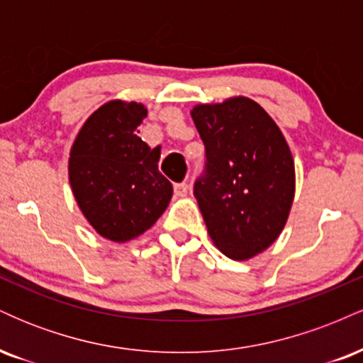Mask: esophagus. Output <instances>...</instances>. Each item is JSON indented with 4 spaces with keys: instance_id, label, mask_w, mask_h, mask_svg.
<instances>
[{
    "instance_id": "1",
    "label": "esophagus",
    "mask_w": 363,
    "mask_h": 363,
    "mask_svg": "<svg viewBox=\"0 0 363 363\" xmlns=\"http://www.w3.org/2000/svg\"><path fill=\"white\" fill-rule=\"evenodd\" d=\"M187 189H189L187 182H177V184H174V193H176V196H186Z\"/></svg>"
}]
</instances>
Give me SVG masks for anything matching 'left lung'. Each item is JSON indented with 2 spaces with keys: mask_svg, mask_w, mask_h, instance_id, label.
Returning a JSON list of instances; mask_svg holds the SVG:
<instances>
[{
  "mask_svg": "<svg viewBox=\"0 0 363 363\" xmlns=\"http://www.w3.org/2000/svg\"><path fill=\"white\" fill-rule=\"evenodd\" d=\"M205 145V170L194 198L208 234L230 259L269 247L285 227L295 167L280 128L259 104L234 97L191 111Z\"/></svg>",
  "mask_w": 363,
  "mask_h": 363,
  "instance_id": "8db88e82",
  "label": "left lung"
}]
</instances>
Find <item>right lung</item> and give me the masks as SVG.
Instances as JSON below:
<instances>
[{"label":"right lung","instance_id":"1","mask_svg":"<svg viewBox=\"0 0 363 363\" xmlns=\"http://www.w3.org/2000/svg\"><path fill=\"white\" fill-rule=\"evenodd\" d=\"M145 118L141 104H104L83 124L69 157V184L83 215L114 242L148 230L172 198L158 170L160 147L150 148L136 131Z\"/></svg>","mask_w":363,"mask_h":363}]
</instances>
